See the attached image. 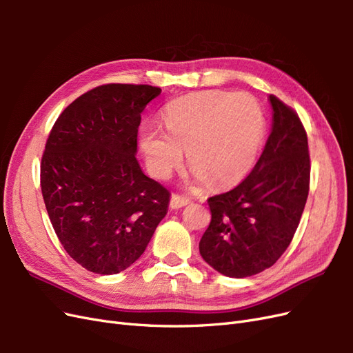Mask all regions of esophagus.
Returning a JSON list of instances; mask_svg holds the SVG:
<instances>
[{
  "label": "esophagus",
  "mask_w": 353,
  "mask_h": 353,
  "mask_svg": "<svg viewBox=\"0 0 353 353\" xmlns=\"http://www.w3.org/2000/svg\"><path fill=\"white\" fill-rule=\"evenodd\" d=\"M188 203H190V201H188V199H185V197H181V196H178V194H172V197H170L169 206L172 208V209H181V208L187 206Z\"/></svg>",
  "instance_id": "esophagus-1"
}]
</instances>
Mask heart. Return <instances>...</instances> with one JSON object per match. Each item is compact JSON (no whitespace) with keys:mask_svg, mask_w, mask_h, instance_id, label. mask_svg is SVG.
I'll return each instance as SVG.
<instances>
[{"mask_svg":"<svg viewBox=\"0 0 353 353\" xmlns=\"http://www.w3.org/2000/svg\"><path fill=\"white\" fill-rule=\"evenodd\" d=\"M265 138L261 105L244 92L185 95L165 112V130L144 125L140 148L150 172L166 179L183 165L187 150L193 185L227 187L252 169Z\"/></svg>","mask_w":353,"mask_h":353,"instance_id":"heart-1","label":"heart"}]
</instances>
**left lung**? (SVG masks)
<instances>
[{"label": "left lung", "mask_w": 353, "mask_h": 353, "mask_svg": "<svg viewBox=\"0 0 353 353\" xmlns=\"http://www.w3.org/2000/svg\"><path fill=\"white\" fill-rule=\"evenodd\" d=\"M271 134L241 184L208 200L209 228L201 258L231 279L270 268L290 244L309 193L307 137L299 116L274 95Z\"/></svg>", "instance_id": "1"}]
</instances>
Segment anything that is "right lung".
Returning a JSON list of instances; mask_svg holds the SVG:
<instances>
[{"label":"right lung","instance_id":"obj_1","mask_svg":"<svg viewBox=\"0 0 353 353\" xmlns=\"http://www.w3.org/2000/svg\"><path fill=\"white\" fill-rule=\"evenodd\" d=\"M152 85L109 83L63 110L41 162V190L60 243L85 270L119 274L144 253L169 206V191L135 157Z\"/></svg>","mask_w":353,"mask_h":353}]
</instances>
